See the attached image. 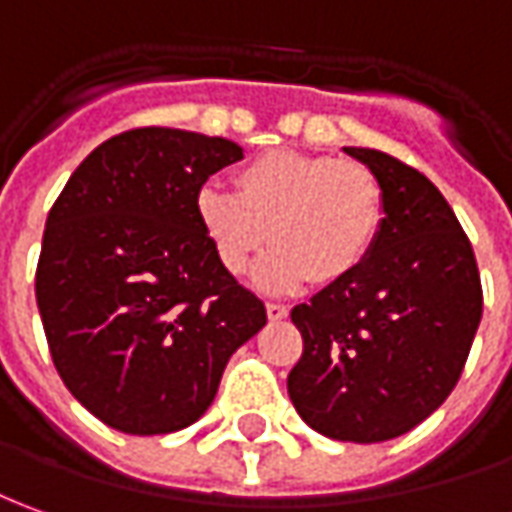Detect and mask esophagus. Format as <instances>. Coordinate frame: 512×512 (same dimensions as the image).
Here are the masks:
<instances>
[{
	"label": "esophagus",
	"mask_w": 512,
	"mask_h": 512,
	"mask_svg": "<svg viewBox=\"0 0 512 512\" xmlns=\"http://www.w3.org/2000/svg\"><path fill=\"white\" fill-rule=\"evenodd\" d=\"M287 315H290V309L284 303H267V317L270 320H284Z\"/></svg>",
	"instance_id": "34e87169"
}]
</instances>
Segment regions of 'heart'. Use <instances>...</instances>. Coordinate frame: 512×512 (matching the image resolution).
<instances>
[{
	"label": "heart",
	"instance_id": "b5f03b06",
	"mask_svg": "<svg viewBox=\"0 0 512 512\" xmlns=\"http://www.w3.org/2000/svg\"><path fill=\"white\" fill-rule=\"evenodd\" d=\"M195 217L217 262L245 276L267 239L276 245L259 267L264 290L290 292L354 276L384 225V186L359 161L270 150L234 175V192L203 186Z\"/></svg>",
	"mask_w": 512,
	"mask_h": 512
}]
</instances>
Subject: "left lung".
<instances>
[{
	"label": "left lung",
	"instance_id": "8db88e82",
	"mask_svg": "<svg viewBox=\"0 0 512 512\" xmlns=\"http://www.w3.org/2000/svg\"><path fill=\"white\" fill-rule=\"evenodd\" d=\"M343 150L382 181V234L354 276L292 309L303 354L287 390L320 435L382 443L449 398L482 320V284L435 183L393 155Z\"/></svg>",
	"mask_w": 512,
	"mask_h": 512
}]
</instances>
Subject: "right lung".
Returning a JSON list of instances; mask_svg holds the SVG:
<instances>
[{"instance_id":"add662e5","label":"right lung","mask_w":512,"mask_h":512,"mask_svg":"<svg viewBox=\"0 0 512 512\" xmlns=\"http://www.w3.org/2000/svg\"><path fill=\"white\" fill-rule=\"evenodd\" d=\"M239 158L220 136L125 130L88 153L49 211L35 270L49 354L111 429L195 424L231 354L267 323L195 217L203 183Z\"/></svg>"}]
</instances>
